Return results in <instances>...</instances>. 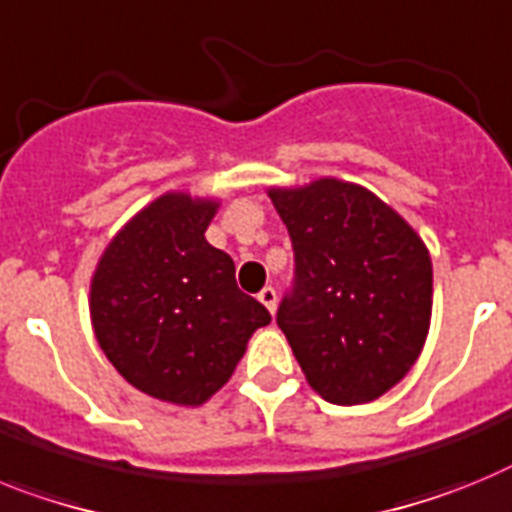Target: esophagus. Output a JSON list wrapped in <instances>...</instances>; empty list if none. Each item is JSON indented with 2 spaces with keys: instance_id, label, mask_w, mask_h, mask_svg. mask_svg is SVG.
Returning <instances> with one entry per match:
<instances>
[{
  "instance_id": "esophagus-1",
  "label": "esophagus",
  "mask_w": 512,
  "mask_h": 512,
  "mask_svg": "<svg viewBox=\"0 0 512 512\" xmlns=\"http://www.w3.org/2000/svg\"><path fill=\"white\" fill-rule=\"evenodd\" d=\"M257 299L262 301V306H265V309H268L270 314H275V306H278V293H275L273 286H265V288H262L260 296H257Z\"/></svg>"
}]
</instances>
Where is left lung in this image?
<instances>
[{
    "label": "left lung",
    "instance_id": "8db88e82",
    "mask_svg": "<svg viewBox=\"0 0 512 512\" xmlns=\"http://www.w3.org/2000/svg\"><path fill=\"white\" fill-rule=\"evenodd\" d=\"M268 195L296 260L278 327L306 381L342 407L379 399L415 366L428 337V247L394 208L355 182L322 177Z\"/></svg>",
    "mask_w": 512,
    "mask_h": 512
}]
</instances>
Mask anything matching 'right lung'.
<instances>
[{
	"label": "right lung",
	"mask_w": 512,
	"mask_h": 512,
	"mask_svg": "<svg viewBox=\"0 0 512 512\" xmlns=\"http://www.w3.org/2000/svg\"><path fill=\"white\" fill-rule=\"evenodd\" d=\"M216 211L213 198L159 195L110 239L90 283L92 330L115 371L182 407L208 402L270 324L234 260L206 242Z\"/></svg>",
	"instance_id": "add662e5"
}]
</instances>
